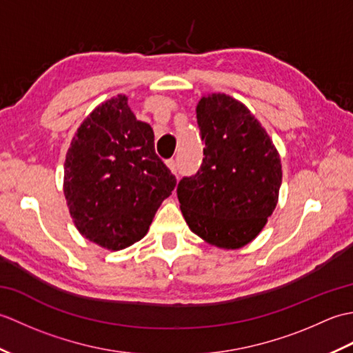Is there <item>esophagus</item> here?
Masks as SVG:
<instances>
[{"label": "esophagus", "instance_id": "obj_1", "mask_svg": "<svg viewBox=\"0 0 353 353\" xmlns=\"http://www.w3.org/2000/svg\"><path fill=\"white\" fill-rule=\"evenodd\" d=\"M165 163H167V167L171 170L172 174L177 176V165H176V161H174V159H168V161H165Z\"/></svg>", "mask_w": 353, "mask_h": 353}]
</instances>
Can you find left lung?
Returning <instances> with one entry per match:
<instances>
[{"instance_id":"obj_1","label":"left lung","mask_w":353,"mask_h":353,"mask_svg":"<svg viewBox=\"0 0 353 353\" xmlns=\"http://www.w3.org/2000/svg\"><path fill=\"white\" fill-rule=\"evenodd\" d=\"M203 161L177 185L194 234L221 249L250 243L274 211L282 183L279 154L250 110L226 94L197 104Z\"/></svg>"}]
</instances>
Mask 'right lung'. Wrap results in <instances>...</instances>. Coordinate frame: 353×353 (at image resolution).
I'll list each match as a JSON object with an SVG mask.
<instances>
[{"label":"right lung","mask_w":353,"mask_h":353,"mask_svg":"<svg viewBox=\"0 0 353 353\" xmlns=\"http://www.w3.org/2000/svg\"><path fill=\"white\" fill-rule=\"evenodd\" d=\"M177 181L154 152L150 124L138 121L127 97L100 104L72 138L63 192L79 232L121 250L144 238Z\"/></svg>","instance_id":"obj_1"}]
</instances>
